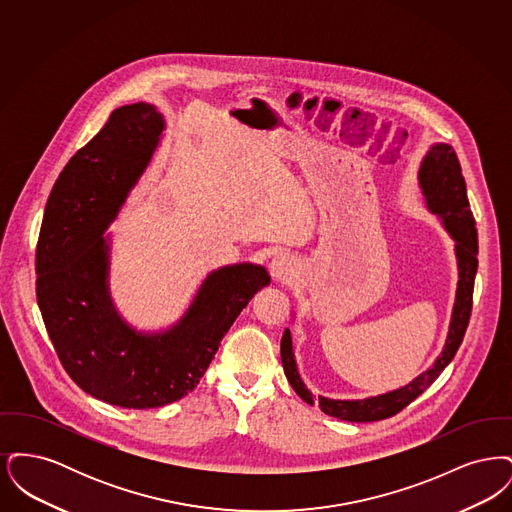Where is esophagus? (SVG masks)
Masks as SVG:
<instances>
[{"instance_id":"1","label":"esophagus","mask_w":512,"mask_h":512,"mask_svg":"<svg viewBox=\"0 0 512 512\" xmlns=\"http://www.w3.org/2000/svg\"><path fill=\"white\" fill-rule=\"evenodd\" d=\"M268 268L276 280H286L288 276H292V261L286 255H276Z\"/></svg>"}]
</instances>
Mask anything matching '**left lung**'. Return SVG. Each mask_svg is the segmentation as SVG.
Returning <instances> with one entry per match:
<instances>
[{
	"mask_svg": "<svg viewBox=\"0 0 512 512\" xmlns=\"http://www.w3.org/2000/svg\"><path fill=\"white\" fill-rule=\"evenodd\" d=\"M418 180L430 211L443 220L445 228L457 242L455 251L459 259V288H457V299L453 307L445 349L441 357H438L436 365L426 370L424 374H420L418 378H414L409 386L401 390L390 391L378 397H368L361 401H334V399L318 397V407L324 413L336 416L340 420L374 422V420L390 418L393 414L403 411L420 393H424L428 386H432L441 374V370L453 361L457 349L463 343L464 332L468 328V320L472 313L474 278L478 270V230H476V220L472 217L470 203L466 197V184H464L461 163L457 159L455 149L447 144L432 146L420 165ZM280 355H282L286 378L290 380L293 390L303 401L313 405V397L301 382L295 366L292 334L288 328L282 336Z\"/></svg>",
	"mask_w": 512,
	"mask_h": 512,
	"instance_id": "8db88e82",
	"label": "left lung"
}]
</instances>
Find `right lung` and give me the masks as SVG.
I'll list each match as a JSON object with an SVG mask.
<instances>
[{"label": "right lung", "mask_w": 512, "mask_h": 512, "mask_svg": "<svg viewBox=\"0 0 512 512\" xmlns=\"http://www.w3.org/2000/svg\"><path fill=\"white\" fill-rule=\"evenodd\" d=\"M163 128L153 105L115 109L55 180L36 245V297L61 365L78 388L124 409L163 407L194 391L224 334L270 282L259 265L219 268L180 322L155 336L134 332L115 313L101 234L146 169Z\"/></svg>", "instance_id": "obj_1"}]
</instances>
